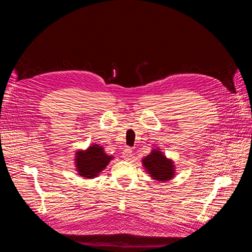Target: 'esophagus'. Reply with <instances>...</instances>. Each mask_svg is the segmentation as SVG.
<instances>
[{"mask_svg": "<svg viewBox=\"0 0 252 252\" xmlns=\"http://www.w3.org/2000/svg\"><path fill=\"white\" fill-rule=\"evenodd\" d=\"M122 157H123L124 159H126V161H129V159L131 158L132 157V150L131 148H125L123 154H122Z\"/></svg>", "mask_w": 252, "mask_h": 252, "instance_id": "obj_1", "label": "esophagus"}]
</instances>
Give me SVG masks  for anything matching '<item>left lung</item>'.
Wrapping results in <instances>:
<instances>
[{
	"mask_svg": "<svg viewBox=\"0 0 252 252\" xmlns=\"http://www.w3.org/2000/svg\"><path fill=\"white\" fill-rule=\"evenodd\" d=\"M142 164L152 180L166 182L175 175L174 162L167 158L159 148L152 149L147 157L142 158Z\"/></svg>",
	"mask_w": 252,
	"mask_h": 252,
	"instance_id": "1",
	"label": "left lung"
}]
</instances>
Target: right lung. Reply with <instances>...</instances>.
Segmentation results:
<instances>
[{"instance_id":"1","label":"right lung","mask_w":252,"mask_h":252,"mask_svg":"<svg viewBox=\"0 0 252 252\" xmlns=\"http://www.w3.org/2000/svg\"><path fill=\"white\" fill-rule=\"evenodd\" d=\"M113 158L104 151V147L93 144L85 150L75 152L74 165L79 175L86 179H94L100 174Z\"/></svg>"}]
</instances>
